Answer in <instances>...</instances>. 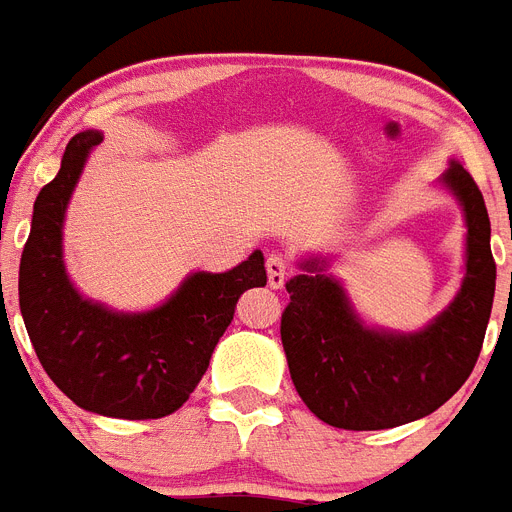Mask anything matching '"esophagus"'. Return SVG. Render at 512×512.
<instances>
[{"mask_svg":"<svg viewBox=\"0 0 512 512\" xmlns=\"http://www.w3.org/2000/svg\"><path fill=\"white\" fill-rule=\"evenodd\" d=\"M287 274H290V266H287V259L282 253H272L269 259H266V280H269V287L274 290H280L285 285Z\"/></svg>","mask_w":512,"mask_h":512,"instance_id":"obj_1","label":"esophagus"}]
</instances>
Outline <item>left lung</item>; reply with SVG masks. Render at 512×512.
Listing matches in <instances>:
<instances>
[{
	"label": "left lung",
	"mask_w": 512,
	"mask_h": 512,
	"mask_svg": "<svg viewBox=\"0 0 512 512\" xmlns=\"http://www.w3.org/2000/svg\"><path fill=\"white\" fill-rule=\"evenodd\" d=\"M466 219L463 282L447 308L413 332L374 327L358 314L348 287L329 272V256L298 261L285 282L282 348L295 390L324 424L374 432L434 413L474 371L494 301L497 266L489 214L474 177L450 162L437 180Z\"/></svg>",
	"instance_id": "1"
}]
</instances>
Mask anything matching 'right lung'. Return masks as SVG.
<instances>
[{"instance_id": "obj_1", "label": "right lung", "mask_w": 512, "mask_h": 512, "mask_svg": "<svg viewBox=\"0 0 512 512\" xmlns=\"http://www.w3.org/2000/svg\"><path fill=\"white\" fill-rule=\"evenodd\" d=\"M101 141L99 130L75 135L57 177L38 193L20 259V314L44 371L78 408L130 421L162 418L196 390L240 295L266 285L264 253L253 251L230 272H190L146 311L86 298L67 274L62 238L67 204Z\"/></svg>"}]
</instances>
